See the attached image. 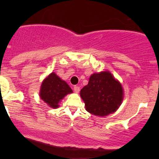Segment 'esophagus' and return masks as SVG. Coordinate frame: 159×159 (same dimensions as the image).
I'll return each mask as SVG.
<instances>
[{"label":"esophagus","mask_w":159,"mask_h":159,"mask_svg":"<svg viewBox=\"0 0 159 159\" xmlns=\"http://www.w3.org/2000/svg\"><path fill=\"white\" fill-rule=\"evenodd\" d=\"M74 91L75 93H78L80 91V88L78 86H74Z\"/></svg>","instance_id":"obj_1"}]
</instances>
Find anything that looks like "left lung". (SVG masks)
Here are the masks:
<instances>
[{
	"label": "left lung",
	"instance_id": "1",
	"mask_svg": "<svg viewBox=\"0 0 159 159\" xmlns=\"http://www.w3.org/2000/svg\"><path fill=\"white\" fill-rule=\"evenodd\" d=\"M124 91L121 83L109 71L91 75L89 84L80 91L81 98L89 113L107 116L114 113L121 105Z\"/></svg>",
	"mask_w": 159,
	"mask_h": 159
}]
</instances>
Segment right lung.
I'll return each mask as SVG.
<instances>
[{
	"instance_id": "right-lung-1",
	"label": "right lung",
	"mask_w": 159,
	"mask_h": 159,
	"mask_svg": "<svg viewBox=\"0 0 159 159\" xmlns=\"http://www.w3.org/2000/svg\"><path fill=\"white\" fill-rule=\"evenodd\" d=\"M73 92L67 82L61 79L54 72L43 81L40 89L41 98L52 108H58L59 102L68 94Z\"/></svg>"
}]
</instances>
